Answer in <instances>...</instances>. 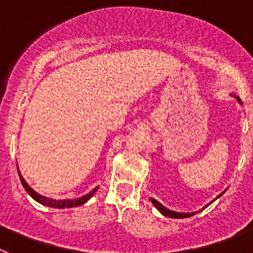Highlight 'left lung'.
Wrapping results in <instances>:
<instances>
[{
	"label": "left lung",
	"mask_w": 253,
	"mask_h": 253,
	"mask_svg": "<svg viewBox=\"0 0 253 253\" xmlns=\"http://www.w3.org/2000/svg\"><path fill=\"white\" fill-rule=\"evenodd\" d=\"M240 100V99H238ZM220 196V195H219ZM218 196V198H219ZM151 202L153 203L154 207L157 208L158 210H160L161 213L163 214V215H166V216H169V218H187V216H191L194 215V213H176V211H171V210L166 209V208L163 207L161 203H158L157 200H154V199H151Z\"/></svg>",
	"instance_id": "obj_1"
}]
</instances>
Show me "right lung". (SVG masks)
Listing matches in <instances>:
<instances>
[{
    "label": "right lung",
    "instance_id": "obj_1",
    "mask_svg": "<svg viewBox=\"0 0 253 253\" xmlns=\"http://www.w3.org/2000/svg\"><path fill=\"white\" fill-rule=\"evenodd\" d=\"M19 176H20V180H21L22 186L25 187V190L28 191L29 195H30L31 198L34 199V200H37L38 203H40V204L46 205V207H51V208H72V207H78V205H82V204H84V203H86L87 200H88V199H90L91 196L96 193V190H97V187H95V189H93L91 193H88L87 195L82 196V198L75 199V200H72V199H67V200H53V199H48V198H45V196H42V195H39L38 193H35L34 190L29 186L28 182H26L24 178H22V176L20 175V173H19Z\"/></svg>",
    "mask_w": 253,
    "mask_h": 253
}]
</instances>
